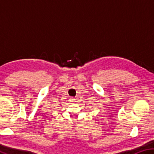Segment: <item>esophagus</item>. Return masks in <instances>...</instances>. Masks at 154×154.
Wrapping results in <instances>:
<instances>
[{
	"mask_svg": "<svg viewBox=\"0 0 154 154\" xmlns=\"http://www.w3.org/2000/svg\"><path fill=\"white\" fill-rule=\"evenodd\" d=\"M75 98H71V102H72V103H73V102H75Z\"/></svg>",
	"mask_w": 154,
	"mask_h": 154,
	"instance_id": "1",
	"label": "esophagus"
}]
</instances>
